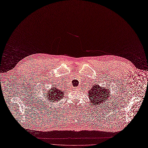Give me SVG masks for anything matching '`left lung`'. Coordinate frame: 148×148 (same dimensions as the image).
I'll use <instances>...</instances> for the list:
<instances>
[{
	"label": "left lung",
	"instance_id": "1",
	"mask_svg": "<svg viewBox=\"0 0 148 148\" xmlns=\"http://www.w3.org/2000/svg\"><path fill=\"white\" fill-rule=\"evenodd\" d=\"M88 98L91 105H94L96 108H98L100 105H103L102 104L105 105V102L111 96V90L108 86H100L99 84H94L88 91Z\"/></svg>",
	"mask_w": 148,
	"mask_h": 148
}]
</instances>
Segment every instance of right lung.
I'll return each instance as SVG.
<instances>
[{
  "label": "right lung",
  "mask_w": 148,
  "mask_h": 148,
  "mask_svg": "<svg viewBox=\"0 0 148 148\" xmlns=\"http://www.w3.org/2000/svg\"><path fill=\"white\" fill-rule=\"evenodd\" d=\"M45 92H44L45 93ZM64 92L65 91H62L59 89H57V87H51V88L48 91L45 95V98L47 97V100H48L49 103H56V101H60L61 99L64 97ZM48 103V104H49Z\"/></svg>",
  "instance_id": "1"
}]
</instances>
